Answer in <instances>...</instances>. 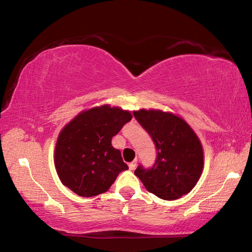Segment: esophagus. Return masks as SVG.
<instances>
[{
	"instance_id": "1",
	"label": "esophagus",
	"mask_w": 252,
	"mask_h": 252,
	"mask_svg": "<svg viewBox=\"0 0 252 252\" xmlns=\"http://www.w3.org/2000/svg\"><path fill=\"white\" fill-rule=\"evenodd\" d=\"M136 166H137V160H136V159H134L133 162H131V163L129 164V168H130L131 171H133L134 168H136Z\"/></svg>"
}]
</instances>
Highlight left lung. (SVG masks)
<instances>
[{
	"instance_id": "1",
	"label": "left lung",
	"mask_w": 252,
	"mask_h": 252,
	"mask_svg": "<svg viewBox=\"0 0 252 252\" xmlns=\"http://www.w3.org/2000/svg\"><path fill=\"white\" fill-rule=\"evenodd\" d=\"M133 115L157 149L154 166L146 170L139 165L134 174L147 191L164 200L189 193L204 170V149L192 127L171 112L141 108Z\"/></svg>"
}]
</instances>
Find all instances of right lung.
<instances>
[{
    "mask_svg": "<svg viewBox=\"0 0 252 252\" xmlns=\"http://www.w3.org/2000/svg\"><path fill=\"white\" fill-rule=\"evenodd\" d=\"M131 119L129 111L106 104L80 112L63 126L54 152L63 185L81 197L106 192L120 172L127 170L112 138Z\"/></svg>",
    "mask_w": 252,
    "mask_h": 252,
    "instance_id": "1",
    "label": "right lung"
}]
</instances>
